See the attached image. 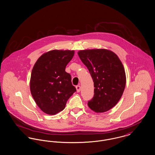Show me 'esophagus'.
Instances as JSON below:
<instances>
[{
    "label": "esophagus",
    "instance_id": "esophagus-1",
    "mask_svg": "<svg viewBox=\"0 0 155 155\" xmlns=\"http://www.w3.org/2000/svg\"><path fill=\"white\" fill-rule=\"evenodd\" d=\"M76 89H77V91L79 93L81 91V87L80 85H77L76 86Z\"/></svg>",
    "mask_w": 155,
    "mask_h": 155
}]
</instances>
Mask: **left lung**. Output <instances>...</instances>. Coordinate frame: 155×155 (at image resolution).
I'll use <instances>...</instances> for the list:
<instances>
[{
  "label": "left lung",
  "instance_id": "8db88e82",
  "mask_svg": "<svg viewBox=\"0 0 155 155\" xmlns=\"http://www.w3.org/2000/svg\"><path fill=\"white\" fill-rule=\"evenodd\" d=\"M78 54L90 72L95 88L88 107L96 113L108 111L119 102L126 86L121 61L115 53L105 49L81 50Z\"/></svg>",
  "mask_w": 155,
  "mask_h": 155
}]
</instances>
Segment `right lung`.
I'll return each mask as SVG.
<instances>
[{
  "label": "right lung",
  "instance_id": "1",
  "mask_svg": "<svg viewBox=\"0 0 155 155\" xmlns=\"http://www.w3.org/2000/svg\"><path fill=\"white\" fill-rule=\"evenodd\" d=\"M74 51L52 50L42 54L31 72L30 90L36 104L46 114L55 115L62 111L76 88L65 67Z\"/></svg>",
  "mask_w": 155,
  "mask_h": 155
}]
</instances>
